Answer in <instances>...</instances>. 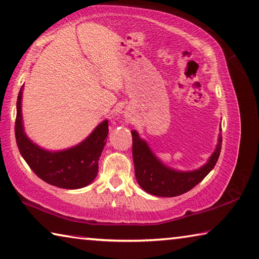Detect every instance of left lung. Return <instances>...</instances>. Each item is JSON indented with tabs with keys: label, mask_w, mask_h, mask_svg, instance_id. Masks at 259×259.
I'll return each mask as SVG.
<instances>
[{
	"label": "left lung",
	"mask_w": 259,
	"mask_h": 259,
	"mask_svg": "<svg viewBox=\"0 0 259 259\" xmlns=\"http://www.w3.org/2000/svg\"><path fill=\"white\" fill-rule=\"evenodd\" d=\"M132 154L135 177L139 185L150 194L157 197H176L188 192L199 184L215 166L220 156L222 135L219 134L218 146L208 162L194 171H176L165 166L155 156L152 150L139 137L137 131H132Z\"/></svg>",
	"instance_id": "1"
}]
</instances>
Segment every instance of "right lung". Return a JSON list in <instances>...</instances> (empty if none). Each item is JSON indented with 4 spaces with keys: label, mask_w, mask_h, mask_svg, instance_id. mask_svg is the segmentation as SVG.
Here are the masks:
<instances>
[{
    "label": "right lung",
    "mask_w": 259,
    "mask_h": 259,
    "mask_svg": "<svg viewBox=\"0 0 259 259\" xmlns=\"http://www.w3.org/2000/svg\"><path fill=\"white\" fill-rule=\"evenodd\" d=\"M23 85L18 93L15 135L19 153L31 170L44 182L61 189H81L97 176L98 161L106 143L109 122L104 120L84 141L62 152H49L30 140L22 121Z\"/></svg>",
    "instance_id": "obj_1"
}]
</instances>
